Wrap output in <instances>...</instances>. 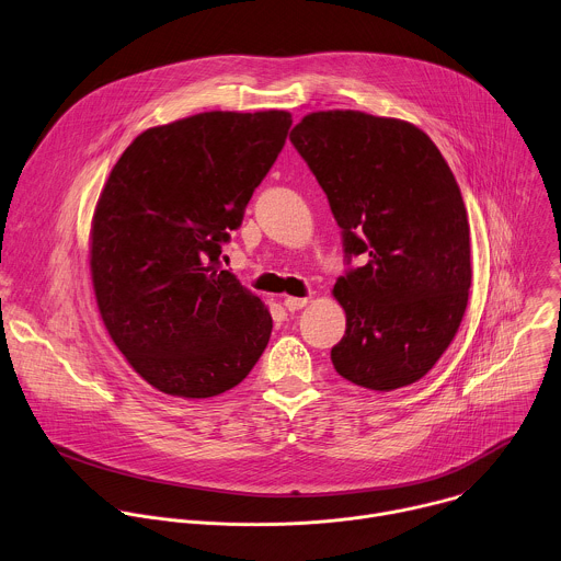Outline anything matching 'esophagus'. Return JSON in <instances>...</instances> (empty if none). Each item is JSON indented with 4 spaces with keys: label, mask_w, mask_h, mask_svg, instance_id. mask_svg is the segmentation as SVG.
Returning a JSON list of instances; mask_svg holds the SVG:
<instances>
[{
    "label": "esophagus",
    "mask_w": 561,
    "mask_h": 561,
    "mask_svg": "<svg viewBox=\"0 0 561 561\" xmlns=\"http://www.w3.org/2000/svg\"><path fill=\"white\" fill-rule=\"evenodd\" d=\"M307 302H309V298H296V296H287V298L283 300V305H285L289 311H298V309H302Z\"/></svg>",
    "instance_id": "obj_1"
}]
</instances>
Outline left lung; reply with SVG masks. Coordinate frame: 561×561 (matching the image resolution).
I'll return each instance as SVG.
<instances>
[{
	"instance_id": "obj_1",
	"label": "left lung",
	"mask_w": 561,
	"mask_h": 561,
	"mask_svg": "<svg viewBox=\"0 0 561 561\" xmlns=\"http://www.w3.org/2000/svg\"><path fill=\"white\" fill-rule=\"evenodd\" d=\"M329 198L345 254L367 256L333 285L347 313L333 369L393 391L431 371L456 339L471 289L460 185L426 133L360 110H320L289 133Z\"/></svg>"
}]
</instances>
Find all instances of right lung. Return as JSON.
<instances>
[{"mask_svg":"<svg viewBox=\"0 0 561 561\" xmlns=\"http://www.w3.org/2000/svg\"><path fill=\"white\" fill-rule=\"evenodd\" d=\"M289 126L287 110H211L148 128L99 194L90 276L101 320L130 367L168 396L237 387L270 343V309L218 256Z\"/></svg>","mask_w":561,"mask_h":561,"instance_id":"obj_1","label":"right lung"}]
</instances>
